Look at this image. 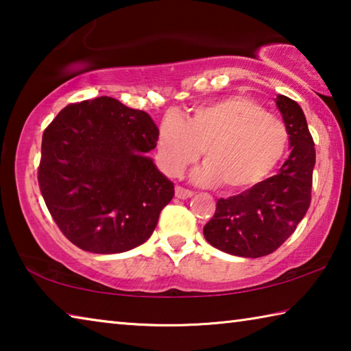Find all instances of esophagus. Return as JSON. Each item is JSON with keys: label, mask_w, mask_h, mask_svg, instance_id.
I'll return each instance as SVG.
<instances>
[{"label": "esophagus", "mask_w": 351, "mask_h": 351, "mask_svg": "<svg viewBox=\"0 0 351 351\" xmlns=\"http://www.w3.org/2000/svg\"><path fill=\"white\" fill-rule=\"evenodd\" d=\"M175 195H176V198H180V199H187V198L192 197L193 192H192V190L184 189L181 186H176L175 187Z\"/></svg>", "instance_id": "34e87169"}]
</instances>
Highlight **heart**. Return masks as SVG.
<instances>
[{"label": "heart", "instance_id": "b5f03b06", "mask_svg": "<svg viewBox=\"0 0 351 351\" xmlns=\"http://www.w3.org/2000/svg\"><path fill=\"white\" fill-rule=\"evenodd\" d=\"M289 145L280 117L246 96H229L195 108L187 121L169 112L158 132V154L167 175L176 176L204 153L197 178L243 192L268 178ZM205 150L203 151L202 148Z\"/></svg>", "mask_w": 351, "mask_h": 351}]
</instances>
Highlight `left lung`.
I'll return each instance as SVG.
<instances>
[{
    "label": "left lung",
    "mask_w": 351,
    "mask_h": 351,
    "mask_svg": "<svg viewBox=\"0 0 351 351\" xmlns=\"http://www.w3.org/2000/svg\"><path fill=\"white\" fill-rule=\"evenodd\" d=\"M277 106L289 132L291 153L278 173L257 186L217 201L204 237L219 251L257 258L272 254L294 232L311 203L316 164L313 136L304 111L287 96Z\"/></svg>",
    "instance_id": "obj_1"
}]
</instances>
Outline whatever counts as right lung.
<instances>
[{
    "instance_id": "1",
    "label": "right lung",
    "mask_w": 351,
    "mask_h": 351,
    "mask_svg": "<svg viewBox=\"0 0 351 351\" xmlns=\"http://www.w3.org/2000/svg\"><path fill=\"white\" fill-rule=\"evenodd\" d=\"M158 127L142 110L102 96L71 104L46 127L38 186L63 235L83 251L125 252L150 239L175 195L144 153Z\"/></svg>"
}]
</instances>
